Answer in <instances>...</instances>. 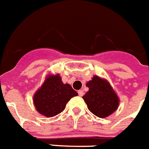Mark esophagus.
<instances>
[{
	"label": "esophagus",
	"instance_id": "1",
	"mask_svg": "<svg viewBox=\"0 0 149 149\" xmlns=\"http://www.w3.org/2000/svg\"><path fill=\"white\" fill-rule=\"evenodd\" d=\"M77 93H78V95H79V96H84V91L82 90H80L77 91Z\"/></svg>",
	"mask_w": 149,
	"mask_h": 149
}]
</instances>
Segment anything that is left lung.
<instances>
[{
	"label": "left lung",
	"mask_w": 149,
	"mask_h": 149,
	"mask_svg": "<svg viewBox=\"0 0 149 149\" xmlns=\"http://www.w3.org/2000/svg\"><path fill=\"white\" fill-rule=\"evenodd\" d=\"M86 86L89 91L83 96V99L93 114L103 118L116 111L119 100L107 81L94 76Z\"/></svg>",
	"instance_id": "8db88e82"
}]
</instances>
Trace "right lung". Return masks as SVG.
Returning a JSON list of instances; mask_svg holds the SVG:
<instances>
[{
	"instance_id": "right-lung-1",
	"label": "right lung",
	"mask_w": 149,
	"mask_h": 149,
	"mask_svg": "<svg viewBox=\"0 0 149 149\" xmlns=\"http://www.w3.org/2000/svg\"><path fill=\"white\" fill-rule=\"evenodd\" d=\"M77 93L72 86L62 83L59 74L47 77L41 87L35 93L34 104L37 111L46 117H54L62 112L72 97Z\"/></svg>"
}]
</instances>
